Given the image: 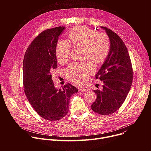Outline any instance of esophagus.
<instances>
[{"mask_svg": "<svg viewBox=\"0 0 151 151\" xmlns=\"http://www.w3.org/2000/svg\"><path fill=\"white\" fill-rule=\"evenodd\" d=\"M80 90H81V91H89V89H88V88L85 87H81V88H80Z\"/></svg>", "mask_w": 151, "mask_h": 151, "instance_id": "obj_1", "label": "esophagus"}]
</instances>
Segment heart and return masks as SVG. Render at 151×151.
Masks as SVG:
<instances>
[{
  "instance_id": "b5f03b06",
  "label": "heart",
  "mask_w": 151,
  "mask_h": 151,
  "mask_svg": "<svg viewBox=\"0 0 151 151\" xmlns=\"http://www.w3.org/2000/svg\"><path fill=\"white\" fill-rule=\"evenodd\" d=\"M69 41L74 46H83V55L97 63L102 62L108 55L111 48L109 36L103 32H96L87 27H75L68 32ZM71 45L64 39H59L55 47L57 61L65 63L70 58ZM96 70L94 64L90 60L75 62L66 68L68 79L76 83H83Z\"/></svg>"
}]
</instances>
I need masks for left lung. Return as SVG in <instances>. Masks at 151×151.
<instances>
[{
    "label": "left lung",
    "mask_w": 151,
    "mask_h": 151,
    "mask_svg": "<svg viewBox=\"0 0 151 151\" xmlns=\"http://www.w3.org/2000/svg\"><path fill=\"white\" fill-rule=\"evenodd\" d=\"M111 40L109 52L96 78L103 83V90H94L97 94L96 101L91 107L96 113L111 115L118 111L124 102L131 88L133 71L127 48L121 38L106 27Z\"/></svg>",
    "instance_id": "left-lung-1"
}]
</instances>
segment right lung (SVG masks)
Wrapping results in <instances>:
<instances>
[{
	"label": "right lung",
	"instance_id": "1",
	"mask_svg": "<svg viewBox=\"0 0 151 151\" xmlns=\"http://www.w3.org/2000/svg\"><path fill=\"white\" fill-rule=\"evenodd\" d=\"M64 29L60 26L41 32L27 48L23 60L25 94L37 114L48 121L65 116L70 97L78 91L69 83L57 89L52 82L51 73L57 67L55 47Z\"/></svg>",
	"mask_w": 151,
	"mask_h": 151
}]
</instances>
